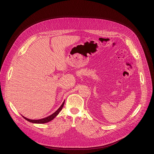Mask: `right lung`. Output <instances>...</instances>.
I'll return each mask as SVG.
<instances>
[{"mask_svg": "<svg viewBox=\"0 0 154 154\" xmlns=\"http://www.w3.org/2000/svg\"><path fill=\"white\" fill-rule=\"evenodd\" d=\"M64 102H65V100L63 101V102L61 105V106L54 113H53L52 115L48 116V117H47L45 118H43L42 119H39V120H31V119H27V118L23 117V116H22V117L24 119H25L26 120L29 121V122H32V123H34V124H45V123L48 122H50V121L52 120L57 116L59 114V112L62 110V109L63 108V105H64Z\"/></svg>", "mask_w": 154, "mask_h": 154, "instance_id": "obj_1", "label": "right lung"}]
</instances>
